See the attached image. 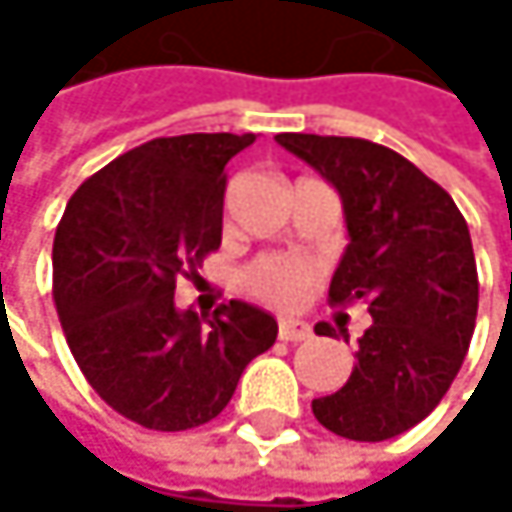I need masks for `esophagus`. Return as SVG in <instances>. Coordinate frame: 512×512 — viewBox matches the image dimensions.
Wrapping results in <instances>:
<instances>
[{
  "label": "esophagus",
  "instance_id": "34e87169",
  "mask_svg": "<svg viewBox=\"0 0 512 512\" xmlns=\"http://www.w3.org/2000/svg\"><path fill=\"white\" fill-rule=\"evenodd\" d=\"M279 338H282V341H291V344L310 341V338H313V328H310L304 319H282V322H279Z\"/></svg>",
  "mask_w": 512,
  "mask_h": 512
}]
</instances>
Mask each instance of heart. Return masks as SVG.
I'll list each match as a JSON object with an SVG mask.
<instances>
[{
  "label": "heart",
  "mask_w": 512,
  "mask_h": 512,
  "mask_svg": "<svg viewBox=\"0 0 512 512\" xmlns=\"http://www.w3.org/2000/svg\"><path fill=\"white\" fill-rule=\"evenodd\" d=\"M313 276L316 270L304 258L267 254V258H258L242 273V285L248 294L270 307H298L307 288L313 285Z\"/></svg>",
  "instance_id": "heart-1"
}]
</instances>
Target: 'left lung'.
Masks as SVG:
<instances>
[{"mask_svg": "<svg viewBox=\"0 0 512 512\" xmlns=\"http://www.w3.org/2000/svg\"><path fill=\"white\" fill-rule=\"evenodd\" d=\"M276 141L341 196L350 242L331 304L359 301L371 313L347 384L313 399V415L344 439H393L439 405L467 356L479 307L467 221L436 181L381 144L322 134Z\"/></svg>", "mask_w": 512, "mask_h": 512, "instance_id": "obj_1", "label": "left lung"}]
</instances>
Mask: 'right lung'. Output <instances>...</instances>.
Returning <instances> with one entry per match:
<instances>
[{
	"mask_svg": "<svg viewBox=\"0 0 512 512\" xmlns=\"http://www.w3.org/2000/svg\"><path fill=\"white\" fill-rule=\"evenodd\" d=\"M254 134H178L113 159L70 196L54 233V304L85 381L147 430H193L227 408L276 319L245 301L214 319L174 304L221 245L227 162Z\"/></svg>",
	"mask_w": 512,
	"mask_h": 512,
	"instance_id": "1",
	"label": "right lung"
}]
</instances>
